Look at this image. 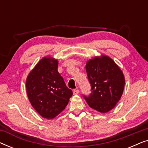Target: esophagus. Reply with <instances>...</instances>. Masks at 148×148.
<instances>
[{"label": "esophagus", "instance_id": "34e87169", "mask_svg": "<svg viewBox=\"0 0 148 148\" xmlns=\"http://www.w3.org/2000/svg\"><path fill=\"white\" fill-rule=\"evenodd\" d=\"M79 93V91L78 89H75V90H73V94L74 95H77Z\"/></svg>", "mask_w": 148, "mask_h": 148}]
</instances>
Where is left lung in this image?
Returning a JSON list of instances; mask_svg holds the SVG:
<instances>
[{
	"label": "left lung",
	"instance_id": "8db88e82",
	"mask_svg": "<svg viewBox=\"0 0 148 148\" xmlns=\"http://www.w3.org/2000/svg\"><path fill=\"white\" fill-rule=\"evenodd\" d=\"M86 69L92 92L84 96L91 108L106 113L114 108L122 96L124 74L110 56L101 54L87 61Z\"/></svg>",
	"mask_w": 148,
	"mask_h": 148
}]
</instances>
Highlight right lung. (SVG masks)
Listing matches in <instances>:
<instances>
[{
    "instance_id": "1",
    "label": "right lung",
    "mask_w": 148,
    "mask_h": 148,
    "mask_svg": "<svg viewBox=\"0 0 148 148\" xmlns=\"http://www.w3.org/2000/svg\"><path fill=\"white\" fill-rule=\"evenodd\" d=\"M58 64L56 58L44 56L26 79V92L30 104L40 116L47 119L59 114L73 95L58 72Z\"/></svg>"
}]
</instances>
